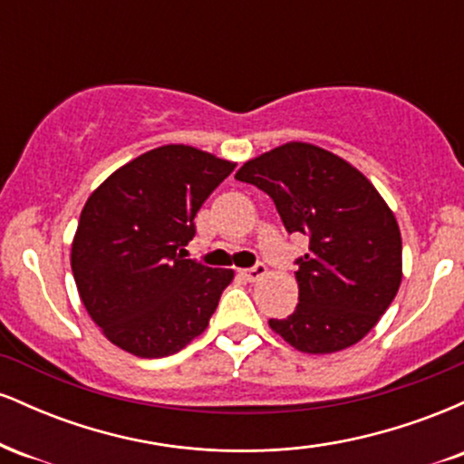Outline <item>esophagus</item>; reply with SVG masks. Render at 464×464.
Listing matches in <instances>:
<instances>
[{"label": "esophagus", "instance_id": "esophagus-1", "mask_svg": "<svg viewBox=\"0 0 464 464\" xmlns=\"http://www.w3.org/2000/svg\"><path fill=\"white\" fill-rule=\"evenodd\" d=\"M239 275H242L246 281H257V279H262V276L266 275V266L264 264H255L253 268L239 270Z\"/></svg>", "mask_w": 464, "mask_h": 464}]
</instances>
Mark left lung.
Instances as JSON below:
<instances>
[{
    "instance_id": "8db88e82",
    "label": "left lung",
    "mask_w": 464,
    "mask_h": 464,
    "mask_svg": "<svg viewBox=\"0 0 464 464\" xmlns=\"http://www.w3.org/2000/svg\"><path fill=\"white\" fill-rule=\"evenodd\" d=\"M266 191L287 233L310 237L296 259L299 305L270 318L303 353H334L364 338L401 284V233L371 180L335 154L292 141L236 174Z\"/></svg>"
}]
</instances>
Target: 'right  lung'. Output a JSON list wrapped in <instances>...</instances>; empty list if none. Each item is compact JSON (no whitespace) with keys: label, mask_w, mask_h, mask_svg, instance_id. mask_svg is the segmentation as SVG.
<instances>
[{"label":"right lung","mask_w":464,"mask_h":464,"mask_svg":"<svg viewBox=\"0 0 464 464\" xmlns=\"http://www.w3.org/2000/svg\"><path fill=\"white\" fill-rule=\"evenodd\" d=\"M236 163L191 146L154 148L89 196L72 273L89 316L140 358L172 355L200 335L233 270L185 259L202 202Z\"/></svg>","instance_id":"add662e5"}]
</instances>
